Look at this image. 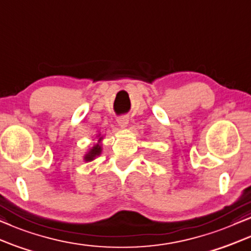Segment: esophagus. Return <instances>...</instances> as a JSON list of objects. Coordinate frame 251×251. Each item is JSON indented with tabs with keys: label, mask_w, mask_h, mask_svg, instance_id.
Segmentation results:
<instances>
[{
	"label": "esophagus",
	"mask_w": 251,
	"mask_h": 251,
	"mask_svg": "<svg viewBox=\"0 0 251 251\" xmlns=\"http://www.w3.org/2000/svg\"><path fill=\"white\" fill-rule=\"evenodd\" d=\"M117 123H118V125L120 127H127L128 125V118L126 116H123V117H119L118 119H117Z\"/></svg>",
	"instance_id": "obj_1"
}]
</instances>
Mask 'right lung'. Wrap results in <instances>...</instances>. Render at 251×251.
<instances>
[{
	"label": "right lung",
	"mask_w": 251,
	"mask_h": 251,
	"mask_svg": "<svg viewBox=\"0 0 251 251\" xmlns=\"http://www.w3.org/2000/svg\"><path fill=\"white\" fill-rule=\"evenodd\" d=\"M99 136H100V135H99ZM101 140H102V138H99V142L101 141ZM101 151H102L101 146H100L99 143H98V145H95L91 150H89L88 152L86 153L85 157H83V159H85L86 162H91V160L94 159L96 156H99L100 153H101Z\"/></svg>",
	"instance_id": "obj_1"
}]
</instances>
